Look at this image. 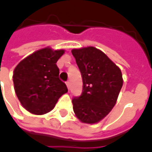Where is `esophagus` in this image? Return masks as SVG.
<instances>
[{
    "instance_id": "esophagus-1",
    "label": "esophagus",
    "mask_w": 152,
    "mask_h": 152,
    "mask_svg": "<svg viewBox=\"0 0 152 152\" xmlns=\"http://www.w3.org/2000/svg\"><path fill=\"white\" fill-rule=\"evenodd\" d=\"M66 87H67V89H70V82L69 81H67V82L66 83Z\"/></svg>"
}]
</instances>
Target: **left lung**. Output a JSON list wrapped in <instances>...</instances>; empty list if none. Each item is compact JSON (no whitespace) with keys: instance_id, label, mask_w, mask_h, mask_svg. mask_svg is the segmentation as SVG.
<instances>
[{"instance_id":"left-lung-1","label":"left lung","mask_w":152,"mask_h":152,"mask_svg":"<svg viewBox=\"0 0 152 152\" xmlns=\"http://www.w3.org/2000/svg\"><path fill=\"white\" fill-rule=\"evenodd\" d=\"M72 53L83 80L81 95L72 99L73 111L82 123H99L116 103L123 86L121 71L95 47L73 49Z\"/></svg>"}]
</instances>
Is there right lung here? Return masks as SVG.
Here are the masks:
<instances>
[{"label": "right lung", "instance_id": "right-lung-1", "mask_svg": "<svg viewBox=\"0 0 152 152\" xmlns=\"http://www.w3.org/2000/svg\"><path fill=\"white\" fill-rule=\"evenodd\" d=\"M65 50L48 46L35 51L19 62L13 73L14 88L21 105L34 115L52 111L61 96L67 92L58 78L56 63Z\"/></svg>", "mask_w": 152, "mask_h": 152}]
</instances>
